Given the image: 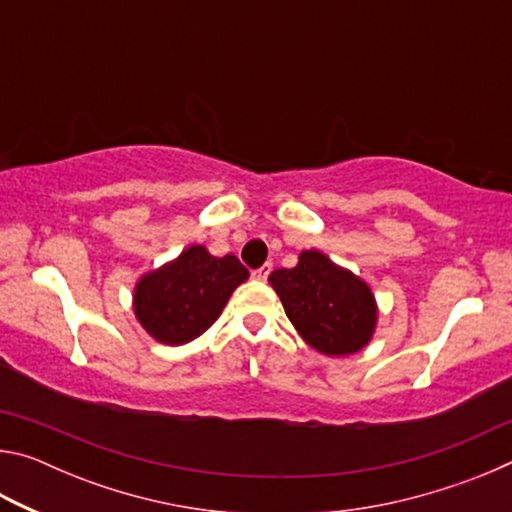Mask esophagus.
<instances>
[{"instance_id":"34e87169","label":"esophagus","mask_w":512,"mask_h":512,"mask_svg":"<svg viewBox=\"0 0 512 512\" xmlns=\"http://www.w3.org/2000/svg\"><path fill=\"white\" fill-rule=\"evenodd\" d=\"M271 271H273V264H264V266H259L257 271H253V277L259 282H266V277L271 275Z\"/></svg>"}]
</instances>
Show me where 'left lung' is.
<instances>
[{
	"instance_id": "left-lung-1",
	"label": "left lung",
	"mask_w": 512,
	"mask_h": 512,
	"mask_svg": "<svg viewBox=\"0 0 512 512\" xmlns=\"http://www.w3.org/2000/svg\"><path fill=\"white\" fill-rule=\"evenodd\" d=\"M268 282L291 325L316 352L348 357L372 341L379 316L372 289L320 250H302L296 266L277 268Z\"/></svg>"
}]
</instances>
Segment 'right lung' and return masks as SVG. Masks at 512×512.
I'll list each match as a JSON object with an SVG mask.
<instances>
[{
	"instance_id": "obj_1",
	"label": "right lung",
	"mask_w": 512,
	"mask_h": 512,
	"mask_svg": "<svg viewBox=\"0 0 512 512\" xmlns=\"http://www.w3.org/2000/svg\"><path fill=\"white\" fill-rule=\"evenodd\" d=\"M246 280V266L235 255L214 257L194 244L137 280L135 318L158 343L185 345L221 316L232 291Z\"/></svg>"
}]
</instances>
